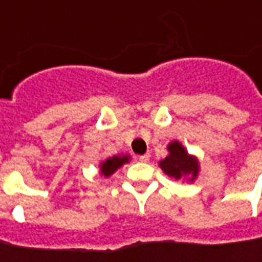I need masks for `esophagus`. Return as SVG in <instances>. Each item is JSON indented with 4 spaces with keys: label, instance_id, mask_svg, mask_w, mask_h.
<instances>
[{
    "label": "esophagus",
    "instance_id": "34e87169",
    "mask_svg": "<svg viewBox=\"0 0 262 262\" xmlns=\"http://www.w3.org/2000/svg\"><path fill=\"white\" fill-rule=\"evenodd\" d=\"M149 154H144V155H140V161L141 162H148L149 161Z\"/></svg>",
    "mask_w": 262,
    "mask_h": 262
}]
</instances>
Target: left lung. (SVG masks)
Instances as JSON below:
<instances>
[{
	"label": "left lung",
	"mask_w": 262,
	"mask_h": 262,
	"mask_svg": "<svg viewBox=\"0 0 262 262\" xmlns=\"http://www.w3.org/2000/svg\"><path fill=\"white\" fill-rule=\"evenodd\" d=\"M168 155L158 162L160 168L177 181L194 183L200 174V161L195 155L189 154L180 141H171L167 145Z\"/></svg>",
	"instance_id": "left-lung-1"
}]
</instances>
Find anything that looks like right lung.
I'll use <instances>...</instances> for the list:
<instances>
[{
    "instance_id": "add662e5",
    "label": "right lung",
    "mask_w": 262,
    "mask_h": 262,
    "mask_svg": "<svg viewBox=\"0 0 262 262\" xmlns=\"http://www.w3.org/2000/svg\"><path fill=\"white\" fill-rule=\"evenodd\" d=\"M129 158L131 157L128 154H118L114 155V157H108V158L100 162V174L102 177H105V178H110L117 169L121 168L124 164L129 162Z\"/></svg>"
}]
</instances>
